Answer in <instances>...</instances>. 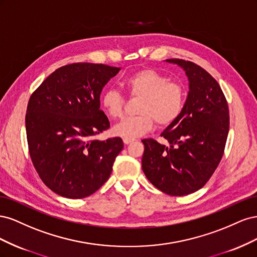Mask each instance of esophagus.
I'll return each mask as SVG.
<instances>
[{"label": "esophagus", "instance_id": "34e87169", "mask_svg": "<svg viewBox=\"0 0 257 257\" xmlns=\"http://www.w3.org/2000/svg\"><path fill=\"white\" fill-rule=\"evenodd\" d=\"M134 139H131V138H123V143L125 145H128L131 143H133Z\"/></svg>", "mask_w": 257, "mask_h": 257}]
</instances>
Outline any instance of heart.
Returning <instances> with one entry per match:
<instances>
[{
  "mask_svg": "<svg viewBox=\"0 0 257 257\" xmlns=\"http://www.w3.org/2000/svg\"><path fill=\"white\" fill-rule=\"evenodd\" d=\"M130 96L141 97L135 116L123 119L113 127V134L134 139L149 132L154 121L160 126H168L178 120L185 106V91L181 84L155 69L145 68L128 76L123 82ZM100 103L105 112L112 119L123 115L124 99L113 88L106 89Z\"/></svg>",
  "mask_w": 257,
  "mask_h": 257,
  "instance_id": "obj_1",
  "label": "heart"
}]
</instances>
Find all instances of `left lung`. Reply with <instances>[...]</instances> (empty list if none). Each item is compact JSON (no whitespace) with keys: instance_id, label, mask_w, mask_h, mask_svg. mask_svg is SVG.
Returning a JSON list of instances; mask_svg holds the SVG:
<instances>
[{"instance_id":"8db88e82","label":"left lung","mask_w":257,"mask_h":257,"mask_svg":"<svg viewBox=\"0 0 257 257\" xmlns=\"http://www.w3.org/2000/svg\"><path fill=\"white\" fill-rule=\"evenodd\" d=\"M166 62L184 69L190 91L181 115L161 134L169 146L152 138L143 141L142 165L155 188L168 195L183 196L203 188L220 164L229 110L220 84L203 67L180 59Z\"/></svg>"}]
</instances>
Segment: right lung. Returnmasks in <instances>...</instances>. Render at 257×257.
I'll list each match as a JSON object with an SVG mask.
<instances>
[{
    "label": "right lung",
    "instance_id": "right-lung-1",
    "mask_svg": "<svg viewBox=\"0 0 257 257\" xmlns=\"http://www.w3.org/2000/svg\"><path fill=\"white\" fill-rule=\"evenodd\" d=\"M105 64L56 69L31 95L26 130L31 160L42 181L67 198L92 195L110 177L120 137L94 138L110 127L99 109L104 85L119 73Z\"/></svg>",
    "mask_w": 257,
    "mask_h": 257
}]
</instances>
